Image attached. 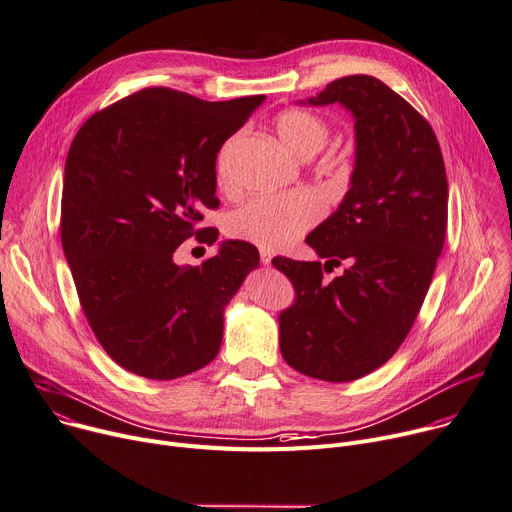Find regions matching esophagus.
I'll return each mask as SVG.
<instances>
[{
	"mask_svg": "<svg viewBox=\"0 0 512 512\" xmlns=\"http://www.w3.org/2000/svg\"><path fill=\"white\" fill-rule=\"evenodd\" d=\"M260 262H262L264 266H268V264L272 262V252H270V250H264V248H262V250H260Z\"/></svg>",
	"mask_w": 512,
	"mask_h": 512,
	"instance_id": "esophagus-1",
	"label": "esophagus"
}]
</instances>
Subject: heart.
<instances>
[{
  "instance_id": "1",
  "label": "heart",
  "mask_w": 512,
  "mask_h": 512,
  "mask_svg": "<svg viewBox=\"0 0 512 512\" xmlns=\"http://www.w3.org/2000/svg\"><path fill=\"white\" fill-rule=\"evenodd\" d=\"M283 145L301 160L320 153L330 139V125L320 114L289 108L274 119ZM235 139L227 141L217 155V184L231 188V155ZM322 217V203L313 194L297 192L283 196H256L250 203L235 209L227 219V231L235 240L250 242L264 250H285Z\"/></svg>"
}]
</instances>
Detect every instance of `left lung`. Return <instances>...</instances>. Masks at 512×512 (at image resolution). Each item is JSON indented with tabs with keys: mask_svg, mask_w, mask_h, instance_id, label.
Listing matches in <instances>:
<instances>
[{
	"mask_svg": "<svg viewBox=\"0 0 512 512\" xmlns=\"http://www.w3.org/2000/svg\"><path fill=\"white\" fill-rule=\"evenodd\" d=\"M307 102L355 116V170L340 207L305 238L326 262L272 260L295 287L279 342L295 371L342 383L379 369L408 336L443 252L449 188L435 131L377 77H340Z\"/></svg>",
	"mask_w": 512,
	"mask_h": 512,
	"instance_id": "obj_1",
	"label": "left lung"
}]
</instances>
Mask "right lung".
I'll use <instances>...</instances> for the list:
<instances>
[{"label": "right lung", "instance_id": "1", "mask_svg": "<svg viewBox=\"0 0 512 512\" xmlns=\"http://www.w3.org/2000/svg\"><path fill=\"white\" fill-rule=\"evenodd\" d=\"M264 96L207 102L145 88L92 114L65 162L61 244L88 324L123 369L157 381L209 365L223 338V307L260 262L229 240L201 266L176 248L217 209L215 162Z\"/></svg>", "mask_w": 512, "mask_h": 512}]
</instances>
